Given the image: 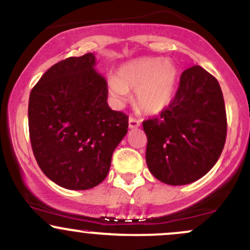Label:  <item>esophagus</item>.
I'll use <instances>...</instances> for the list:
<instances>
[{
    "instance_id": "obj_1",
    "label": "esophagus",
    "mask_w": 250,
    "mask_h": 250,
    "mask_svg": "<svg viewBox=\"0 0 250 250\" xmlns=\"http://www.w3.org/2000/svg\"><path fill=\"white\" fill-rule=\"evenodd\" d=\"M128 122H129V128H138L140 127V125H141L140 121L133 116L129 117V121H128Z\"/></svg>"
}]
</instances>
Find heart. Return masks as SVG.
I'll return each instance as SVG.
<instances>
[{
	"label": "heart",
	"mask_w": 250,
	"mask_h": 250,
	"mask_svg": "<svg viewBox=\"0 0 250 250\" xmlns=\"http://www.w3.org/2000/svg\"><path fill=\"white\" fill-rule=\"evenodd\" d=\"M178 71L171 62L161 58H140L120 67L109 81L115 102H125L129 90H135L136 106L147 114L165 110L173 98Z\"/></svg>",
	"instance_id": "1"
}]
</instances>
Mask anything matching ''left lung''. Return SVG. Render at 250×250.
Returning <instances> with one entry per match:
<instances>
[{"label": "left lung", "instance_id": "1", "mask_svg": "<svg viewBox=\"0 0 250 250\" xmlns=\"http://www.w3.org/2000/svg\"><path fill=\"white\" fill-rule=\"evenodd\" d=\"M142 125L150 173L168 185L196 182L217 163L226 144L227 112L218 81L198 65L186 68L169 105Z\"/></svg>", "mask_w": 250, "mask_h": 250}]
</instances>
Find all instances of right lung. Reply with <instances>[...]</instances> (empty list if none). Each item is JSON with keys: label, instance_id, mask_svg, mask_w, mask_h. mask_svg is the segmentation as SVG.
<instances>
[{"label": "right lung", "instance_id": "add662e5", "mask_svg": "<svg viewBox=\"0 0 250 250\" xmlns=\"http://www.w3.org/2000/svg\"><path fill=\"white\" fill-rule=\"evenodd\" d=\"M95 56L70 57L49 67L29 95V139L38 165L68 190H89L105 179L128 116L109 108L108 85Z\"/></svg>", "mask_w": 250, "mask_h": 250}]
</instances>
